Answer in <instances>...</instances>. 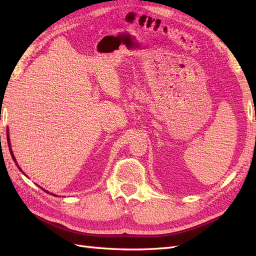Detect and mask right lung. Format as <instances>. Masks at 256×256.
Returning a JSON list of instances; mask_svg holds the SVG:
<instances>
[{
	"mask_svg": "<svg viewBox=\"0 0 256 256\" xmlns=\"http://www.w3.org/2000/svg\"><path fill=\"white\" fill-rule=\"evenodd\" d=\"M7 136H8V134H7ZM7 140H8V146L10 147V138H7ZM10 154H12V157L14 161V162H17V161H16V159H14V154H12V148H10ZM19 170H20V171H22V170H21L20 168H19ZM44 191H46V190H44ZM46 192H47V193H49L48 191H46ZM53 196H54V194H53Z\"/></svg>",
	"mask_w": 256,
	"mask_h": 256,
	"instance_id": "add662e5",
	"label": "right lung"
}]
</instances>
